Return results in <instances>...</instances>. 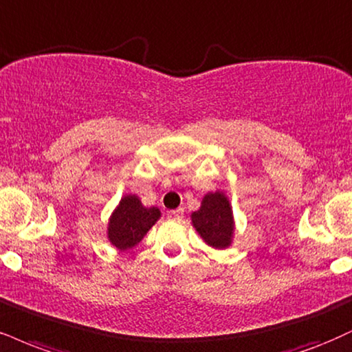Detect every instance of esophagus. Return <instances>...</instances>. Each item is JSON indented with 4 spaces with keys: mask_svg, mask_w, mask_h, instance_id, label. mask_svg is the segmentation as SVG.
I'll return each mask as SVG.
<instances>
[{
    "mask_svg": "<svg viewBox=\"0 0 352 352\" xmlns=\"http://www.w3.org/2000/svg\"><path fill=\"white\" fill-rule=\"evenodd\" d=\"M167 217L170 218V219H180L182 217H184V208H177V210L168 211Z\"/></svg>",
    "mask_w": 352,
    "mask_h": 352,
    "instance_id": "1",
    "label": "esophagus"
}]
</instances>
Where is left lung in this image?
Instances as JSON below:
<instances>
[{
	"label": "left lung",
	"mask_w": 352,
	"mask_h": 352,
	"mask_svg": "<svg viewBox=\"0 0 352 352\" xmlns=\"http://www.w3.org/2000/svg\"><path fill=\"white\" fill-rule=\"evenodd\" d=\"M193 226L213 248H228L232 236V213L228 198L223 193H208L201 208L192 214Z\"/></svg>",
	"instance_id": "left-lung-1"
}]
</instances>
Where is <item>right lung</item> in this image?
<instances>
[{"label": "right lung", "mask_w": 352, "mask_h": 352, "mask_svg": "<svg viewBox=\"0 0 352 352\" xmlns=\"http://www.w3.org/2000/svg\"><path fill=\"white\" fill-rule=\"evenodd\" d=\"M160 211L157 208H146L138 197H124L109 219L108 238L113 245L120 249H129L144 238L152 224L157 221Z\"/></svg>", "instance_id": "1"}]
</instances>
